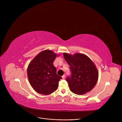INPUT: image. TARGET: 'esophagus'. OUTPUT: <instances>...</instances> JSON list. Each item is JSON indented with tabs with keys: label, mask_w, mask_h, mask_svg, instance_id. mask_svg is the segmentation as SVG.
Instances as JSON below:
<instances>
[{
	"label": "esophagus",
	"mask_w": 122,
	"mask_h": 122,
	"mask_svg": "<svg viewBox=\"0 0 122 122\" xmlns=\"http://www.w3.org/2000/svg\"><path fill=\"white\" fill-rule=\"evenodd\" d=\"M65 78H66V76H65V75H64L62 76V78H63V79H65Z\"/></svg>",
	"instance_id": "esophagus-1"
}]
</instances>
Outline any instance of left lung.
<instances>
[{
	"instance_id": "obj_1",
	"label": "left lung",
	"mask_w": 122,
	"mask_h": 122,
	"mask_svg": "<svg viewBox=\"0 0 122 122\" xmlns=\"http://www.w3.org/2000/svg\"><path fill=\"white\" fill-rule=\"evenodd\" d=\"M63 55L71 72V76L66 78L70 91L82 95L92 90L97 81L98 72L92 60L81 53H64Z\"/></svg>"
}]
</instances>
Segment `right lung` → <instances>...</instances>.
I'll list each match as a JSON object with an SVG mask.
<instances>
[{
	"label": "right lung",
	"instance_id": "add662e5",
	"mask_svg": "<svg viewBox=\"0 0 122 122\" xmlns=\"http://www.w3.org/2000/svg\"><path fill=\"white\" fill-rule=\"evenodd\" d=\"M57 56L51 50H45L30 63L27 69L28 79L32 87L37 93L48 95L58 88L62 77L57 75L56 68L53 65Z\"/></svg>",
	"mask_w": 122,
	"mask_h": 122
}]
</instances>
